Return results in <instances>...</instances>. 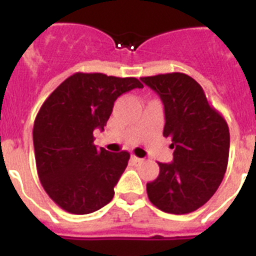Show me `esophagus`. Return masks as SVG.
<instances>
[{
  "label": "esophagus",
  "mask_w": 256,
  "mask_h": 256,
  "mask_svg": "<svg viewBox=\"0 0 256 256\" xmlns=\"http://www.w3.org/2000/svg\"><path fill=\"white\" fill-rule=\"evenodd\" d=\"M130 160H132L133 162H136V164H140V162H144V159H141V158H137V156H134V155H132Z\"/></svg>",
  "instance_id": "1"
}]
</instances>
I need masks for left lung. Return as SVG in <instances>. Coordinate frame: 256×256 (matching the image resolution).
<instances>
[{
	"mask_svg": "<svg viewBox=\"0 0 256 256\" xmlns=\"http://www.w3.org/2000/svg\"><path fill=\"white\" fill-rule=\"evenodd\" d=\"M164 104L162 136L170 137L173 162L159 164V176L146 184L148 200L162 212L188 214L218 190L227 170L230 130L208 101L201 86L187 74L142 76Z\"/></svg>",
	"mask_w": 256,
	"mask_h": 256,
	"instance_id": "1",
	"label": "left lung"
}]
</instances>
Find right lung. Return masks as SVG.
I'll list each match as a JSON object with an SVG mask.
<instances>
[{
    "label": "right lung",
    "instance_id": "add662e5",
    "mask_svg": "<svg viewBox=\"0 0 256 256\" xmlns=\"http://www.w3.org/2000/svg\"><path fill=\"white\" fill-rule=\"evenodd\" d=\"M144 84L137 78L74 73L46 98L34 120L33 144L42 187L58 206L90 214L108 204L130 155L94 144L118 97Z\"/></svg>",
    "mask_w": 256,
    "mask_h": 256
}]
</instances>
